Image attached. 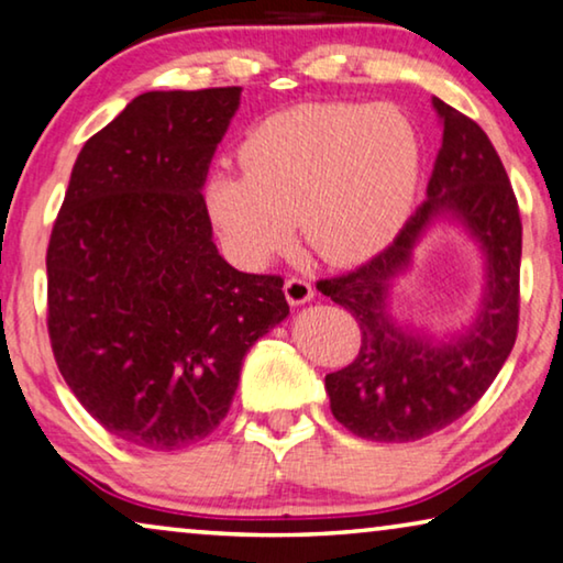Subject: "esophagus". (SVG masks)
Instances as JSON below:
<instances>
[{"label":"esophagus","instance_id":"1","mask_svg":"<svg viewBox=\"0 0 563 563\" xmlns=\"http://www.w3.org/2000/svg\"><path fill=\"white\" fill-rule=\"evenodd\" d=\"M313 296H316L313 285H310L306 278L285 280V298H288L290 306H306Z\"/></svg>","mask_w":563,"mask_h":563}]
</instances>
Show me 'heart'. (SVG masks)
I'll list each match as a JSON object with an SVG mask.
<instances>
[{
	"instance_id": "b5f03b06",
	"label": "heart",
	"mask_w": 563,
	"mask_h": 563,
	"mask_svg": "<svg viewBox=\"0 0 563 563\" xmlns=\"http://www.w3.org/2000/svg\"><path fill=\"white\" fill-rule=\"evenodd\" d=\"M242 172L205 184L209 220L228 253L263 267L296 240L349 265L382 253L412 214L422 146L387 106L306 103L265 119L240 146Z\"/></svg>"
}]
</instances>
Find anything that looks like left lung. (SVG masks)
I'll return each mask as SVG.
<instances>
[{
    "mask_svg": "<svg viewBox=\"0 0 563 563\" xmlns=\"http://www.w3.org/2000/svg\"><path fill=\"white\" fill-rule=\"evenodd\" d=\"M442 146L427 199L387 250L318 290L356 318L358 356L325 376L331 412L358 438L415 442L463 417L506 364L518 331L521 214L490 139L475 121L432 98ZM457 223L484 257V296L463 330L442 340L393 313V285L434 223Z\"/></svg>",
    "mask_w": 563,
    "mask_h": 563,
    "instance_id": "left-lung-1",
    "label": "left lung"
}]
</instances>
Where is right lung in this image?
<instances>
[{
  "instance_id": "right-lung-1",
  "label": "right lung",
  "mask_w": 563,
  "mask_h": 563,
  "mask_svg": "<svg viewBox=\"0 0 563 563\" xmlns=\"http://www.w3.org/2000/svg\"><path fill=\"white\" fill-rule=\"evenodd\" d=\"M242 88L151 90L75 158L47 247L67 387L123 442L174 452L230 412L242 358L288 318L278 275L234 271L201 197Z\"/></svg>"
}]
</instances>
